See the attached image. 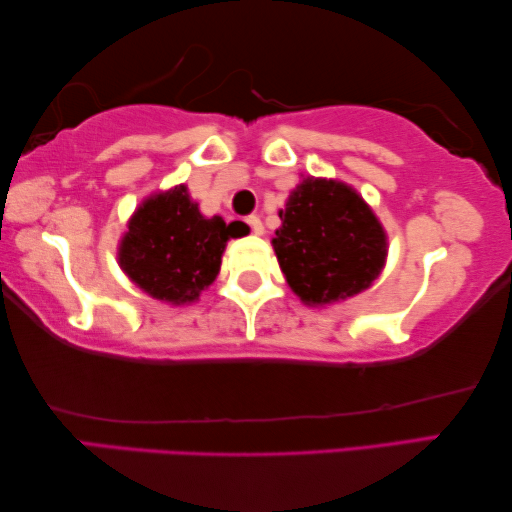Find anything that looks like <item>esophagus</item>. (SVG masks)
Listing matches in <instances>:
<instances>
[{"label": "esophagus", "mask_w": 512, "mask_h": 512, "mask_svg": "<svg viewBox=\"0 0 512 512\" xmlns=\"http://www.w3.org/2000/svg\"><path fill=\"white\" fill-rule=\"evenodd\" d=\"M247 224H249V229H251V233H254V236H263V233H265V226L261 222V217L251 215V217H247Z\"/></svg>", "instance_id": "34e87169"}]
</instances>
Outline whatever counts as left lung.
Segmentation results:
<instances>
[{
	"label": "left lung",
	"instance_id": "1",
	"mask_svg": "<svg viewBox=\"0 0 512 512\" xmlns=\"http://www.w3.org/2000/svg\"><path fill=\"white\" fill-rule=\"evenodd\" d=\"M279 217L272 247L288 286L304 304L354 297L381 274L388 238L347 183L308 177L292 190Z\"/></svg>",
	"mask_w": 512,
	"mask_h": 512
}]
</instances>
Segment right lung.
Segmentation results:
<instances>
[{"label":"right lung","instance_id":"1","mask_svg":"<svg viewBox=\"0 0 512 512\" xmlns=\"http://www.w3.org/2000/svg\"><path fill=\"white\" fill-rule=\"evenodd\" d=\"M242 222L204 217L186 186L142 201L120 242V267L149 297L181 306L211 286L229 238L245 236Z\"/></svg>","mask_w":512,"mask_h":512}]
</instances>
